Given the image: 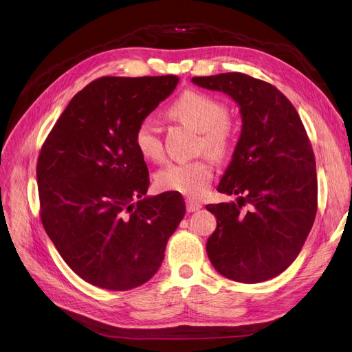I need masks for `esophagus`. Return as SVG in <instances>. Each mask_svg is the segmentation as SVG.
<instances>
[{
	"instance_id": "obj_1",
	"label": "esophagus",
	"mask_w": 352,
	"mask_h": 352,
	"mask_svg": "<svg viewBox=\"0 0 352 352\" xmlns=\"http://www.w3.org/2000/svg\"><path fill=\"white\" fill-rule=\"evenodd\" d=\"M202 206L199 204V202L194 201V199H186V210L189 212H194V211H198Z\"/></svg>"
}]
</instances>
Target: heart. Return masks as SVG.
<instances>
[{"mask_svg": "<svg viewBox=\"0 0 352 352\" xmlns=\"http://www.w3.org/2000/svg\"><path fill=\"white\" fill-rule=\"evenodd\" d=\"M168 114L197 129L201 136L199 148L211 154V157L223 160L230 154L236 135V123L226 114L225 104L214 97L201 91L186 89L170 105ZM133 142L144 158H162V135L150 117L138 123ZM211 179L212 167L210 158L199 157L190 162L170 163L160 168L155 175V184L163 190L198 198L208 189Z\"/></svg>", "mask_w": 352, "mask_h": 352, "instance_id": "1", "label": "heart"}]
</instances>
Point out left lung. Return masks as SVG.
<instances>
[{"label":"left lung","mask_w":352,"mask_h":352,"mask_svg":"<svg viewBox=\"0 0 352 352\" xmlns=\"http://www.w3.org/2000/svg\"><path fill=\"white\" fill-rule=\"evenodd\" d=\"M192 82L228 94L242 116L241 138L217 186L238 199L207 206L217 219L208 258L235 282L276 278L298 257L317 212L316 160L305 127L291 101L267 82L238 72Z\"/></svg>","instance_id":"1"}]
</instances>
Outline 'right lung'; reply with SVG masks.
I'll use <instances>...</instances> for the list:
<instances>
[{
    "label": "right lung",
    "instance_id": "obj_1",
    "mask_svg": "<svg viewBox=\"0 0 352 352\" xmlns=\"http://www.w3.org/2000/svg\"><path fill=\"white\" fill-rule=\"evenodd\" d=\"M179 82L104 76L79 91L36 164L41 220L69 267L91 285L129 291L150 280L185 216L179 192L142 198L150 185L133 133Z\"/></svg>",
    "mask_w": 352,
    "mask_h": 352
}]
</instances>
